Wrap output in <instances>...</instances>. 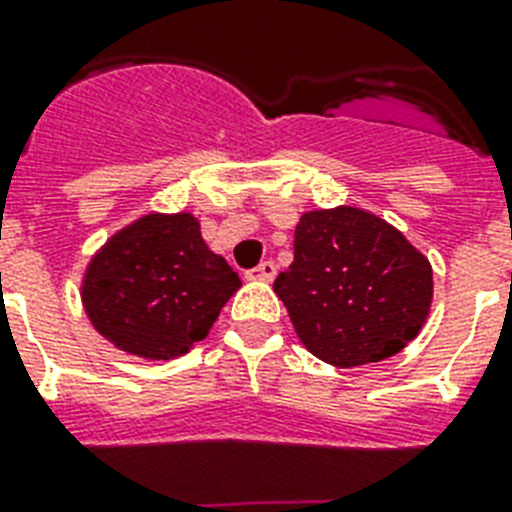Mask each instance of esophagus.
Returning <instances> with one entry per match:
<instances>
[{"mask_svg": "<svg viewBox=\"0 0 512 512\" xmlns=\"http://www.w3.org/2000/svg\"><path fill=\"white\" fill-rule=\"evenodd\" d=\"M247 278L249 281H273V278H276V263H273V260H265V263H260L257 268L247 270Z\"/></svg>", "mask_w": 512, "mask_h": 512, "instance_id": "1", "label": "esophagus"}]
</instances>
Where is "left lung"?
I'll return each mask as SVG.
<instances>
[{
    "mask_svg": "<svg viewBox=\"0 0 512 512\" xmlns=\"http://www.w3.org/2000/svg\"><path fill=\"white\" fill-rule=\"evenodd\" d=\"M299 342L336 368L397 355L423 328L434 297L429 257L360 207L302 213L294 263L278 273Z\"/></svg>",
    "mask_w": 512,
    "mask_h": 512,
    "instance_id": "8db88e82",
    "label": "left lung"
}]
</instances>
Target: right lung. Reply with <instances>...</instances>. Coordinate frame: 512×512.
Masks as SVG:
<instances>
[{
    "instance_id": "right-lung-1",
    "label": "right lung",
    "mask_w": 512,
    "mask_h": 512,
    "mask_svg": "<svg viewBox=\"0 0 512 512\" xmlns=\"http://www.w3.org/2000/svg\"><path fill=\"white\" fill-rule=\"evenodd\" d=\"M242 286L191 213H149L112 234L83 273L91 326L118 350L173 360L202 342Z\"/></svg>"
}]
</instances>
